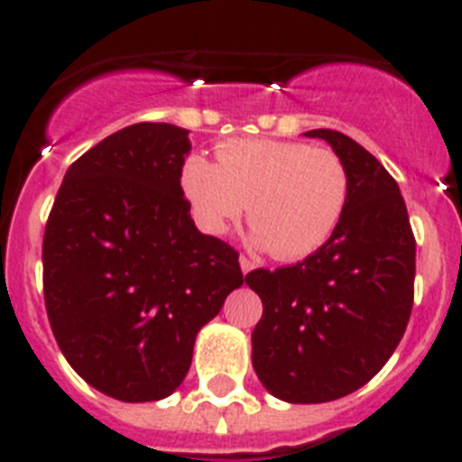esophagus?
Masks as SVG:
<instances>
[{
  "mask_svg": "<svg viewBox=\"0 0 462 462\" xmlns=\"http://www.w3.org/2000/svg\"><path fill=\"white\" fill-rule=\"evenodd\" d=\"M239 264H242V272L244 274H248V272L254 270L255 263L251 258H246V255H239Z\"/></svg>",
  "mask_w": 462,
  "mask_h": 462,
  "instance_id": "esophagus-1",
  "label": "esophagus"
}]
</instances>
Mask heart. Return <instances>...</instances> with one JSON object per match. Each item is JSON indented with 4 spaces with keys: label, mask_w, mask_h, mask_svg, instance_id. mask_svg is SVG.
I'll return each instance as SVG.
<instances>
[{
    "label": "heart",
    "mask_w": 462,
    "mask_h": 462,
    "mask_svg": "<svg viewBox=\"0 0 462 462\" xmlns=\"http://www.w3.org/2000/svg\"><path fill=\"white\" fill-rule=\"evenodd\" d=\"M218 162L190 155L183 192L211 235H223L246 214L254 239L274 258L300 260L319 251L344 218L351 179L330 148L276 139H227Z\"/></svg>",
    "instance_id": "obj_1"
}]
</instances>
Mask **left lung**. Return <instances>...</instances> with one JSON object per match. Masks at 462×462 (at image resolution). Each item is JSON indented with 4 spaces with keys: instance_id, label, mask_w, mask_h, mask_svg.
Wrapping results in <instances>:
<instances>
[{
    "instance_id": "8db88e82",
    "label": "left lung",
    "mask_w": 462,
    "mask_h": 462,
    "mask_svg": "<svg viewBox=\"0 0 462 462\" xmlns=\"http://www.w3.org/2000/svg\"><path fill=\"white\" fill-rule=\"evenodd\" d=\"M344 160L351 192L335 235L302 263L254 270L263 300L254 370L292 404L344 398L388 363L414 307L416 239L400 188L351 136L311 130Z\"/></svg>"
}]
</instances>
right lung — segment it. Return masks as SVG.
I'll return each mask as SVG.
<instances>
[{
  "label": "right lung",
  "mask_w": 462,
  "mask_h": 462,
  "mask_svg": "<svg viewBox=\"0 0 462 462\" xmlns=\"http://www.w3.org/2000/svg\"><path fill=\"white\" fill-rule=\"evenodd\" d=\"M188 130L136 123L71 164L43 232V300L67 363L120 402L181 386L199 328L244 283L239 254L195 227Z\"/></svg>",
  "instance_id": "1"
}]
</instances>
